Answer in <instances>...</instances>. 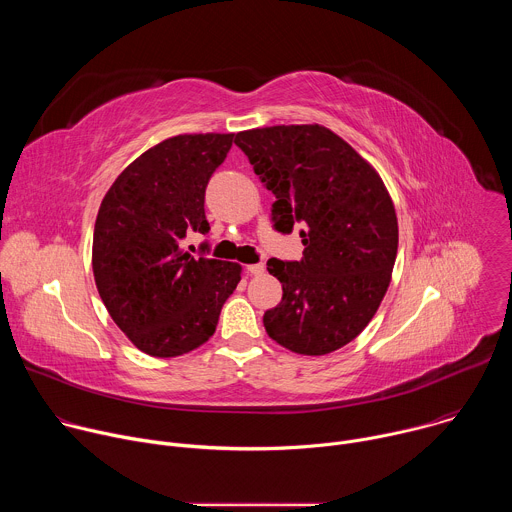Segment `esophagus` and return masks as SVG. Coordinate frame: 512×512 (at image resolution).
<instances>
[{
  "instance_id": "esophagus-1",
  "label": "esophagus",
  "mask_w": 512,
  "mask_h": 512,
  "mask_svg": "<svg viewBox=\"0 0 512 512\" xmlns=\"http://www.w3.org/2000/svg\"><path fill=\"white\" fill-rule=\"evenodd\" d=\"M265 271V265L263 263H253V265H247V273L249 275H261Z\"/></svg>"
}]
</instances>
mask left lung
Wrapping results in <instances>:
<instances>
[{"label": "left lung", "mask_w": 512, "mask_h": 512, "mask_svg": "<svg viewBox=\"0 0 512 512\" xmlns=\"http://www.w3.org/2000/svg\"><path fill=\"white\" fill-rule=\"evenodd\" d=\"M235 143L275 194L273 227H304L302 261H267L283 298L265 312V332L296 354L334 352L367 328L391 283L399 245L391 194L350 143L318 123L239 131Z\"/></svg>", "instance_id": "left-lung-1"}]
</instances>
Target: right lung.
Segmentation results:
<instances>
[{"mask_svg":"<svg viewBox=\"0 0 512 512\" xmlns=\"http://www.w3.org/2000/svg\"><path fill=\"white\" fill-rule=\"evenodd\" d=\"M235 133H184L135 158L95 221L93 275L121 332L141 352L172 358L202 346L241 281L233 261L194 259L186 231L206 235L204 192Z\"/></svg>","mask_w":512,"mask_h":512,"instance_id":"1","label":"right lung"}]
</instances>
